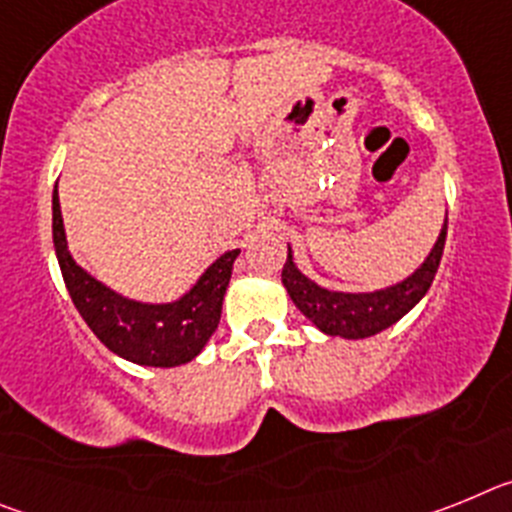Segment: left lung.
Returning <instances> with one entry per match:
<instances>
[{
	"instance_id": "left-lung-1",
	"label": "left lung",
	"mask_w": 512,
	"mask_h": 512,
	"mask_svg": "<svg viewBox=\"0 0 512 512\" xmlns=\"http://www.w3.org/2000/svg\"><path fill=\"white\" fill-rule=\"evenodd\" d=\"M446 228H449V217L443 220L436 246L425 256L423 264L408 279H402L392 287L377 289V292H333V289H325L297 269L295 259H292V248H287L282 284L287 287V295L292 297L297 310L328 336L351 338V341L377 336L384 328L395 325L402 315H408L423 300L425 292L431 289L438 264H441L443 246H446Z\"/></svg>"
}]
</instances>
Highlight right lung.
Returning <instances> with one entry per match:
<instances>
[{
    "instance_id": "right-lung-1",
    "label": "right lung",
    "mask_w": 512,
    "mask_h": 512,
    "mask_svg": "<svg viewBox=\"0 0 512 512\" xmlns=\"http://www.w3.org/2000/svg\"><path fill=\"white\" fill-rule=\"evenodd\" d=\"M53 246L71 300L94 336L122 359L161 369L187 364L210 341L220 323L233 261L241 253L238 248L225 251L207 266L187 295L174 302L153 305L122 297L120 292L94 279L87 269H81L69 253L58 184L53 189Z\"/></svg>"
}]
</instances>
